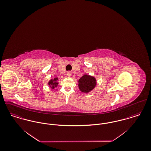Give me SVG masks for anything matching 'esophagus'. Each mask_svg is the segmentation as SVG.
I'll use <instances>...</instances> for the list:
<instances>
[{
    "instance_id": "esophagus-1",
    "label": "esophagus",
    "mask_w": 151,
    "mask_h": 151,
    "mask_svg": "<svg viewBox=\"0 0 151 151\" xmlns=\"http://www.w3.org/2000/svg\"><path fill=\"white\" fill-rule=\"evenodd\" d=\"M67 76L68 77H70L71 76V72L68 71V72L67 73Z\"/></svg>"
}]
</instances>
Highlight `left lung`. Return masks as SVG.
Listing matches in <instances>:
<instances>
[{
  "mask_svg": "<svg viewBox=\"0 0 151 151\" xmlns=\"http://www.w3.org/2000/svg\"><path fill=\"white\" fill-rule=\"evenodd\" d=\"M78 86L80 91L85 93H88L93 90L97 85L96 79L95 77L84 74L78 81Z\"/></svg>",
  "mask_w": 151,
  "mask_h": 151,
  "instance_id": "1",
  "label": "left lung"
}]
</instances>
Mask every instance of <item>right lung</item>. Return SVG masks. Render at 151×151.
<instances>
[{
	"label": "right lung",
	"instance_id": "1",
	"mask_svg": "<svg viewBox=\"0 0 151 151\" xmlns=\"http://www.w3.org/2000/svg\"><path fill=\"white\" fill-rule=\"evenodd\" d=\"M59 78L58 77H55L53 78H51L48 82L47 85L50 88V89H53L55 88H56L59 85Z\"/></svg>",
	"mask_w": 151,
	"mask_h": 151
}]
</instances>
